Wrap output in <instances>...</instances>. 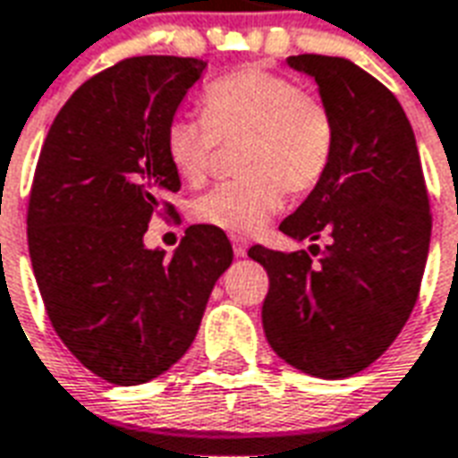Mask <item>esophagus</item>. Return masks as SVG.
<instances>
[{
  "label": "esophagus",
  "mask_w": 458,
  "mask_h": 458,
  "mask_svg": "<svg viewBox=\"0 0 458 458\" xmlns=\"http://www.w3.org/2000/svg\"><path fill=\"white\" fill-rule=\"evenodd\" d=\"M247 247H250V242L245 238H233V252H235V257H247Z\"/></svg>",
  "instance_id": "obj_1"
}]
</instances>
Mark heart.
I'll list each match as a JSON object with an SVG mask.
<instances>
[{"label": "heart", "instance_id": "heart-1", "mask_svg": "<svg viewBox=\"0 0 458 458\" xmlns=\"http://www.w3.org/2000/svg\"><path fill=\"white\" fill-rule=\"evenodd\" d=\"M201 114L174 116L165 128V155L182 182L199 186L218 143L245 140L238 182L211 189L194 203V218L233 235L262 230L284 206V191L306 194L330 165L335 123L323 101L298 82L247 65L216 77L201 94Z\"/></svg>", "mask_w": 458, "mask_h": 458}]
</instances>
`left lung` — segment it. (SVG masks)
<instances>
[{
    "label": "left lung",
    "mask_w": 458,
    "mask_h": 458,
    "mask_svg": "<svg viewBox=\"0 0 458 458\" xmlns=\"http://www.w3.org/2000/svg\"><path fill=\"white\" fill-rule=\"evenodd\" d=\"M315 80L335 123L323 179L279 230L327 238L306 250L262 245L247 255L269 274L264 335L286 364L318 378H347L381 357L418 301L432 235L418 143L405 111L376 77L344 57L291 55Z\"/></svg>",
    "instance_id": "obj_1"
}]
</instances>
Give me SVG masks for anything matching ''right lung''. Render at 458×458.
Returning <instances> with one entry per match:
<instances>
[{
    "instance_id": "1",
    "label": "right lung",
    "mask_w": 458,
    "mask_h": 458,
    "mask_svg": "<svg viewBox=\"0 0 458 458\" xmlns=\"http://www.w3.org/2000/svg\"><path fill=\"white\" fill-rule=\"evenodd\" d=\"M203 70L196 57L121 60L74 91L40 150L26 218L33 274L57 337L108 384H145L184 357L233 262L208 225L186 228L172 259L143 242L182 186L165 128Z\"/></svg>"
}]
</instances>
